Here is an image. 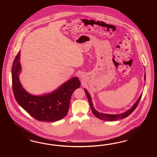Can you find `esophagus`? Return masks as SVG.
Returning <instances> with one entry per match:
<instances>
[{
	"mask_svg": "<svg viewBox=\"0 0 157 157\" xmlns=\"http://www.w3.org/2000/svg\"><path fill=\"white\" fill-rule=\"evenodd\" d=\"M79 77H80V78H81V79H83V76L82 75V74H80V75H79Z\"/></svg>",
	"mask_w": 157,
	"mask_h": 157,
	"instance_id": "1",
	"label": "esophagus"
}]
</instances>
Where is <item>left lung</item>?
I'll use <instances>...</instances> for the list:
<instances>
[{
	"instance_id": "obj_1",
	"label": "left lung",
	"mask_w": 157,
	"mask_h": 157,
	"mask_svg": "<svg viewBox=\"0 0 157 157\" xmlns=\"http://www.w3.org/2000/svg\"><path fill=\"white\" fill-rule=\"evenodd\" d=\"M144 80L146 81V73L144 74ZM84 90L85 91L87 97V99L89 101V104L90 106L91 109L93 112V113L94 114V116H96L97 118L102 120H105V121H116L120 119H124L125 118L127 117H128L129 114H131L135 109H136V108L137 107L138 105V104L140 101V100L142 98V94H141L140 96L139 97V98H138V100L136 101V102L135 103V104L133 105L132 107L129 109L128 110L124 112L123 113L119 114H106V113H100L98 111H97L96 110L94 109V108L93 107V105L92 103V101H91V98L90 95L89 94V93H88V91H87L86 89H84Z\"/></svg>"
}]
</instances>
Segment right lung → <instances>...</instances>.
I'll return each instance as SVG.
<instances>
[{
	"instance_id": "right-lung-1",
	"label": "right lung",
	"mask_w": 157,
	"mask_h": 157,
	"mask_svg": "<svg viewBox=\"0 0 157 157\" xmlns=\"http://www.w3.org/2000/svg\"><path fill=\"white\" fill-rule=\"evenodd\" d=\"M19 60L20 51L15 57L11 68L13 90L18 104L38 121L53 122L64 117L68 112L72 93L81 86L78 78H72L51 93L32 95L24 89L19 82L21 71Z\"/></svg>"
}]
</instances>
